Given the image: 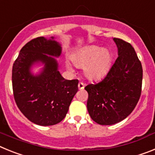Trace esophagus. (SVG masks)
Returning a JSON list of instances; mask_svg holds the SVG:
<instances>
[{
  "instance_id": "obj_1",
  "label": "esophagus",
  "mask_w": 155,
  "mask_h": 155,
  "mask_svg": "<svg viewBox=\"0 0 155 155\" xmlns=\"http://www.w3.org/2000/svg\"><path fill=\"white\" fill-rule=\"evenodd\" d=\"M84 87H85V84L83 83H82V82H79V84H78V87H79V90H83V89H84Z\"/></svg>"
}]
</instances>
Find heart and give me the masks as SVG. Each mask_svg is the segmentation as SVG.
<instances>
[{
	"mask_svg": "<svg viewBox=\"0 0 155 155\" xmlns=\"http://www.w3.org/2000/svg\"><path fill=\"white\" fill-rule=\"evenodd\" d=\"M70 59L75 66L83 68V73L87 79L95 80L101 79L109 71L112 54L107 48L90 45L77 50L71 55ZM64 65L67 69L72 71L68 61H65Z\"/></svg>",
	"mask_w": 155,
	"mask_h": 155,
	"instance_id": "heart-1",
	"label": "heart"
}]
</instances>
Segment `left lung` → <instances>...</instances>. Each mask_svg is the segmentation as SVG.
<instances>
[{
  "label": "left lung",
  "mask_w": 155,
  "mask_h": 155,
  "mask_svg": "<svg viewBox=\"0 0 155 155\" xmlns=\"http://www.w3.org/2000/svg\"><path fill=\"white\" fill-rule=\"evenodd\" d=\"M113 40L118 57L101 81L85 87L89 114L103 126L118 123L130 115L139 101L142 87V65L134 48L121 39Z\"/></svg>",
  "instance_id": "left-lung-1"
}]
</instances>
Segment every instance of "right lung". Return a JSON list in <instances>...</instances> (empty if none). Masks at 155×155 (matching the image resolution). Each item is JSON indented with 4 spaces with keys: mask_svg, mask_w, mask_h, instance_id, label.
<instances>
[{
    "mask_svg": "<svg viewBox=\"0 0 155 155\" xmlns=\"http://www.w3.org/2000/svg\"><path fill=\"white\" fill-rule=\"evenodd\" d=\"M61 51L54 37H37L21 48L13 64L16 104L29 121L39 126H53L63 120L78 91V79L67 80L58 71L56 58ZM35 65H43L37 74L31 72Z\"/></svg>",
    "mask_w": 155,
    "mask_h": 155,
    "instance_id": "obj_1",
    "label": "right lung"
}]
</instances>
